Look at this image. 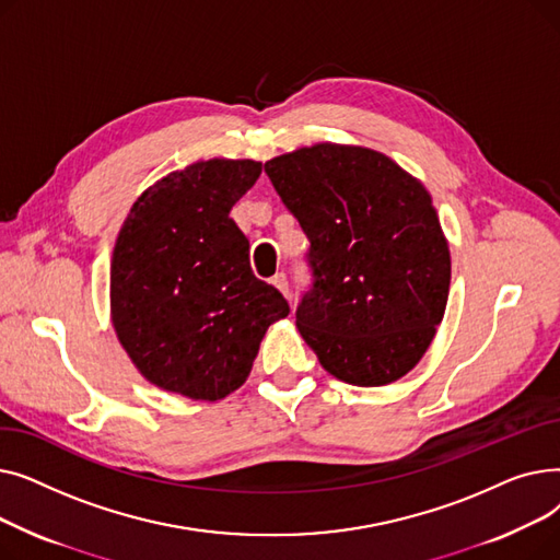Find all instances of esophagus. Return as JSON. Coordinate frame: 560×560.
<instances>
[{"mask_svg":"<svg viewBox=\"0 0 560 560\" xmlns=\"http://www.w3.org/2000/svg\"><path fill=\"white\" fill-rule=\"evenodd\" d=\"M272 285H275V288H279V290L283 292V295L290 300V285H288V277H285L283 272H279V275H275V277H272Z\"/></svg>","mask_w":560,"mask_h":560,"instance_id":"obj_1","label":"esophagus"}]
</instances>
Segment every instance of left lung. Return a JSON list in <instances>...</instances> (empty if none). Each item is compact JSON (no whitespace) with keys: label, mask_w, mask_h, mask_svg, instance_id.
Listing matches in <instances>:
<instances>
[{"label":"left lung","mask_w":560,"mask_h":560,"mask_svg":"<svg viewBox=\"0 0 560 560\" xmlns=\"http://www.w3.org/2000/svg\"><path fill=\"white\" fill-rule=\"evenodd\" d=\"M311 243L298 329L329 374L386 386L443 322L452 260L427 188L388 156L322 142L265 163Z\"/></svg>","instance_id":"8db88e82"}]
</instances>
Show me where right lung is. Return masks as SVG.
<instances>
[{"instance_id":"1","label":"right lung","mask_w":560,"mask_h":560,"mask_svg":"<svg viewBox=\"0 0 560 560\" xmlns=\"http://www.w3.org/2000/svg\"><path fill=\"white\" fill-rule=\"evenodd\" d=\"M258 161H199L147 188L110 260L113 327L140 374L190 399L241 388L272 322L290 313L254 277L249 241L229 218Z\"/></svg>"}]
</instances>
